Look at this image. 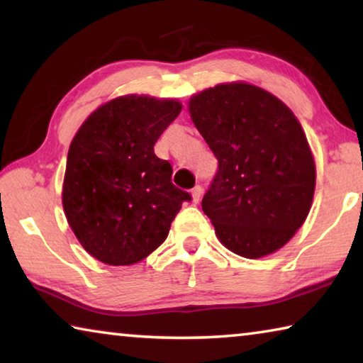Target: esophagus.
<instances>
[{
  "label": "esophagus",
  "mask_w": 363,
  "mask_h": 363,
  "mask_svg": "<svg viewBox=\"0 0 363 363\" xmlns=\"http://www.w3.org/2000/svg\"><path fill=\"white\" fill-rule=\"evenodd\" d=\"M201 195H203V187H201V186H195V187L192 189V200L195 201V203L201 199Z\"/></svg>",
  "instance_id": "34e87169"
}]
</instances>
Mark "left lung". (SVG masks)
<instances>
[{"mask_svg":"<svg viewBox=\"0 0 363 363\" xmlns=\"http://www.w3.org/2000/svg\"><path fill=\"white\" fill-rule=\"evenodd\" d=\"M189 112L219 163L201 208L220 243L250 259L284 247L309 214L315 189L314 157L296 116L242 82L195 94Z\"/></svg>","mask_w":363,"mask_h":363,"instance_id":"left-lung-1","label":"left lung"}]
</instances>
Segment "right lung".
<instances>
[{"mask_svg":"<svg viewBox=\"0 0 363 363\" xmlns=\"http://www.w3.org/2000/svg\"><path fill=\"white\" fill-rule=\"evenodd\" d=\"M181 108L173 99L121 96L94 110L73 138L62 205L78 242L101 262L143 261L192 199L171 182L169 162L153 152Z\"/></svg>","mask_w":363,"mask_h":363,"instance_id":"right-lung-1","label":"right lung"}]
</instances>
